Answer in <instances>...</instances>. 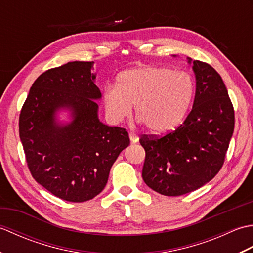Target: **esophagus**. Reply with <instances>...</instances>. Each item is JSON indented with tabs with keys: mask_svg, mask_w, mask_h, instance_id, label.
<instances>
[{
	"mask_svg": "<svg viewBox=\"0 0 253 253\" xmlns=\"http://www.w3.org/2000/svg\"><path fill=\"white\" fill-rule=\"evenodd\" d=\"M129 138H130V141L132 143H137L139 141V137L133 132H129Z\"/></svg>",
	"mask_w": 253,
	"mask_h": 253,
	"instance_id": "esophagus-1",
	"label": "esophagus"
}]
</instances>
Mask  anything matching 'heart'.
I'll return each instance as SVG.
<instances>
[{"instance_id": "1", "label": "heart", "mask_w": 253, "mask_h": 253, "mask_svg": "<svg viewBox=\"0 0 253 253\" xmlns=\"http://www.w3.org/2000/svg\"><path fill=\"white\" fill-rule=\"evenodd\" d=\"M196 83L189 73L166 66L133 67L118 74L114 85L103 91L107 118L121 123L131 114L154 133H166L185 120L195 95Z\"/></svg>"}]
</instances>
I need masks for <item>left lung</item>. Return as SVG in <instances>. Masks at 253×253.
<instances>
[{"label":"left lung","mask_w":253,"mask_h":253,"mask_svg":"<svg viewBox=\"0 0 253 253\" xmlns=\"http://www.w3.org/2000/svg\"><path fill=\"white\" fill-rule=\"evenodd\" d=\"M196 95L185 122L163 137L143 135L142 178L164 196L197 190L222 169L235 126V112L222 77L211 65L192 61Z\"/></svg>","instance_id":"obj_1"}]
</instances>
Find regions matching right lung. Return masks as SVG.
I'll return each instance as SVG.
<instances>
[{"instance_id": "right-lung-1", "label": "right lung", "mask_w": 253, "mask_h": 253, "mask_svg": "<svg viewBox=\"0 0 253 253\" xmlns=\"http://www.w3.org/2000/svg\"><path fill=\"white\" fill-rule=\"evenodd\" d=\"M93 62H68L41 74L19 115V137L38 184L57 198L84 202L104 189L117 157L129 146L126 129L100 122ZM71 112L61 124L56 112Z\"/></svg>"}]
</instances>
